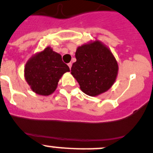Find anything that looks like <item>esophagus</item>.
I'll use <instances>...</instances> for the list:
<instances>
[{
  "mask_svg": "<svg viewBox=\"0 0 153 153\" xmlns=\"http://www.w3.org/2000/svg\"><path fill=\"white\" fill-rule=\"evenodd\" d=\"M68 67H69V68H70V69H71V66H72V64H71V62L68 63Z\"/></svg>",
  "mask_w": 153,
  "mask_h": 153,
  "instance_id": "1",
  "label": "esophagus"
}]
</instances>
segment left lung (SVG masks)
<instances>
[{
	"label": "left lung",
	"instance_id": "left-lung-1",
	"mask_svg": "<svg viewBox=\"0 0 153 153\" xmlns=\"http://www.w3.org/2000/svg\"><path fill=\"white\" fill-rule=\"evenodd\" d=\"M71 74L80 88L89 96H97L114 85L118 73L116 59L108 48L98 40L82 45L75 53Z\"/></svg>",
	"mask_w": 153,
	"mask_h": 153
}]
</instances>
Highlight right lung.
Instances as JSON below:
<instances>
[{
	"label": "right lung",
	"mask_w": 153,
	"mask_h": 153,
	"mask_svg": "<svg viewBox=\"0 0 153 153\" xmlns=\"http://www.w3.org/2000/svg\"><path fill=\"white\" fill-rule=\"evenodd\" d=\"M70 69L61 55L50 47L36 53L26 63L24 76L30 88L40 95L53 94L62 75Z\"/></svg>",
	"instance_id": "obj_1"
}]
</instances>
